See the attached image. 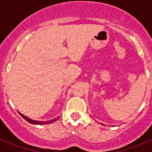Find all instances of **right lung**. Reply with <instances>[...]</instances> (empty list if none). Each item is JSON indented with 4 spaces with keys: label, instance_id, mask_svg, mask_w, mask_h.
<instances>
[{
    "label": "right lung",
    "instance_id": "1",
    "mask_svg": "<svg viewBox=\"0 0 152 152\" xmlns=\"http://www.w3.org/2000/svg\"><path fill=\"white\" fill-rule=\"evenodd\" d=\"M20 114L21 116H22L24 119H26L28 123H31V124H36V125H44V124H48V123H53V122L56 121V120H57V119H58V118H59V117H58L57 119H53V120H51V121H49V122H39V121H36V120H33V119H29V118L26 117V116H25L24 115H23V114H21V113H20Z\"/></svg>",
    "mask_w": 152,
    "mask_h": 152
}]
</instances>
